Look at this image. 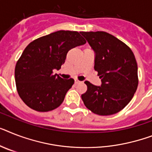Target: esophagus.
Segmentation results:
<instances>
[{"label":"esophagus","instance_id":"34e87169","mask_svg":"<svg viewBox=\"0 0 152 152\" xmlns=\"http://www.w3.org/2000/svg\"><path fill=\"white\" fill-rule=\"evenodd\" d=\"M75 84H78V83H80L81 81H79V80H77V79H75Z\"/></svg>","mask_w":152,"mask_h":152}]
</instances>
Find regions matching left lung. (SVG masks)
<instances>
[{"instance_id":"obj_1","label":"left lung","mask_w":152,"mask_h":152,"mask_svg":"<svg viewBox=\"0 0 152 152\" xmlns=\"http://www.w3.org/2000/svg\"><path fill=\"white\" fill-rule=\"evenodd\" d=\"M95 52V66L101 86L85 81L81 95L85 106L94 113L109 116L120 112L132 99L138 85L137 64L129 46L106 32H81Z\"/></svg>"}]
</instances>
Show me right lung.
Returning <instances> with one entry per match:
<instances>
[{"mask_svg":"<svg viewBox=\"0 0 152 152\" xmlns=\"http://www.w3.org/2000/svg\"><path fill=\"white\" fill-rule=\"evenodd\" d=\"M86 42L75 31L61 30L31 42L24 50L15 70L16 88L22 101L31 109L48 112L61 105L74 85V79L53 75L71 49Z\"/></svg>","mask_w":152,"mask_h":152,"instance_id":"1","label":"right lung"}]
</instances>
